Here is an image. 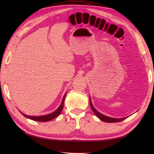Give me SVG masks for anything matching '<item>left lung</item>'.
Segmentation results:
<instances>
[{
    "mask_svg": "<svg viewBox=\"0 0 154 154\" xmlns=\"http://www.w3.org/2000/svg\"><path fill=\"white\" fill-rule=\"evenodd\" d=\"M90 105H91V108L92 110L93 111V112L94 113V114L100 119L101 120L103 121V122H120V121H122L123 120L126 119V118H123V119H112V118H110V117H108L106 116H104L103 114H100V112H98V111L94 109V106H93V104L91 103V100L90 99Z\"/></svg>",
    "mask_w": 154,
    "mask_h": 154,
    "instance_id": "obj_1",
    "label": "left lung"
}]
</instances>
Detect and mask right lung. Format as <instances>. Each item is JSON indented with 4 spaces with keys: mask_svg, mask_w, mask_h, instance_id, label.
I'll return each mask as SVG.
<instances>
[{
    "mask_svg": "<svg viewBox=\"0 0 154 154\" xmlns=\"http://www.w3.org/2000/svg\"><path fill=\"white\" fill-rule=\"evenodd\" d=\"M65 96H66V94H65L63 98V100H62L61 105L60 106V107L55 111V112H52L50 114H47V115H44V116H27L26 115L24 114H22V115H24V116L28 118V119H30L31 120H35V121H39V122H48V121H50L52 119H55L56 118L57 116H59L60 114V113L61 112L62 110H63V104H64V100Z\"/></svg>",
    "mask_w": 154,
    "mask_h": 154,
    "instance_id": "1",
    "label": "right lung"
}]
</instances>
